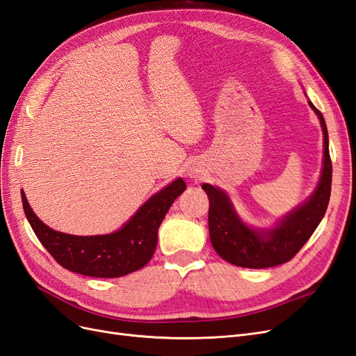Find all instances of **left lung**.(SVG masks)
I'll list each match as a JSON object with an SVG mask.
<instances>
[{"instance_id":"obj_1","label":"left lung","mask_w":356,"mask_h":356,"mask_svg":"<svg viewBox=\"0 0 356 356\" xmlns=\"http://www.w3.org/2000/svg\"><path fill=\"white\" fill-rule=\"evenodd\" d=\"M318 114L324 132V168L319 186L312 197L281 221L272 230H252L239 220L224 191L211 184L202 188L209 197V238L213 250L225 261L248 268H266L284 264L303 248L321 220L324 218L331 195L332 165L328 149V132L324 117L309 102Z\"/></svg>"}]
</instances>
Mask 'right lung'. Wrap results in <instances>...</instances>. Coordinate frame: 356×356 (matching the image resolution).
<instances>
[{"mask_svg":"<svg viewBox=\"0 0 356 356\" xmlns=\"http://www.w3.org/2000/svg\"><path fill=\"white\" fill-rule=\"evenodd\" d=\"M186 188L184 181L175 179L144 203L120 230L102 236H74L53 230L31 209L24 190L20 195L32 230L62 267L93 277H120L139 270L152 260L159 225Z\"/></svg>","mask_w":356,"mask_h":356,"instance_id":"1","label":"right lung"}]
</instances>
